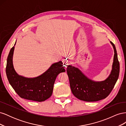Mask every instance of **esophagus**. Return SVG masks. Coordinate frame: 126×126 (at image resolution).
I'll list each match as a JSON object with an SVG mask.
<instances>
[{"label": "esophagus", "mask_w": 126, "mask_h": 126, "mask_svg": "<svg viewBox=\"0 0 126 126\" xmlns=\"http://www.w3.org/2000/svg\"><path fill=\"white\" fill-rule=\"evenodd\" d=\"M63 66H64V67H66L68 65V64H69V61H68L67 59H63Z\"/></svg>", "instance_id": "34e87169"}]
</instances>
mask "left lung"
Segmentation results:
<instances>
[{
	"mask_svg": "<svg viewBox=\"0 0 126 126\" xmlns=\"http://www.w3.org/2000/svg\"><path fill=\"white\" fill-rule=\"evenodd\" d=\"M114 49L112 69L108 77L105 80H93L82 73L78 68L71 65L67 68L71 90L74 96L79 99L88 101H97L106 98L111 93L119 77L120 66L118 59L115 46L111 41Z\"/></svg>",
	"mask_w": 126,
	"mask_h": 126,
	"instance_id": "8db88e82",
	"label": "left lung"
}]
</instances>
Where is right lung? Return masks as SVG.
<instances>
[{"mask_svg": "<svg viewBox=\"0 0 126 126\" xmlns=\"http://www.w3.org/2000/svg\"><path fill=\"white\" fill-rule=\"evenodd\" d=\"M10 49L7 60L6 72L7 78L19 96L25 99L38 102L50 98L53 91L55 80L60 73L65 72L62 61L52 63L43 74L34 78H27L18 75L13 64L15 46Z\"/></svg>", "mask_w": 126, "mask_h": 126, "instance_id": "add662e5", "label": "right lung"}]
</instances>
